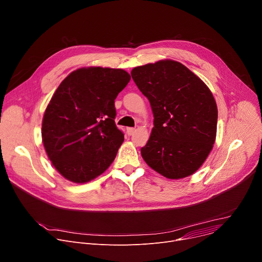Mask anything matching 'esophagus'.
Returning a JSON list of instances; mask_svg holds the SVG:
<instances>
[{"label":"esophagus","instance_id":"1","mask_svg":"<svg viewBox=\"0 0 262 262\" xmlns=\"http://www.w3.org/2000/svg\"><path fill=\"white\" fill-rule=\"evenodd\" d=\"M134 132H135V128H127L128 135H132Z\"/></svg>","mask_w":262,"mask_h":262}]
</instances>
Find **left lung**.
<instances>
[{
	"label": "left lung",
	"mask_w": 262,
	"mask_h": 262,
	"mask_svg": "<svg viewBox=\"0 0 262 262\" xmlns=\"http://www.w3.org/2000/svg\"><path fill=\"white\" fill-rule=\"evenodd\" d=\"M134 83L150 102L154 120L140 150L149 167L170 179L196 172L211 152L218 111L207 85L172 59L135 67Z\"/></svg>",
	"instance_id": "obj_1"
}]
</instances>
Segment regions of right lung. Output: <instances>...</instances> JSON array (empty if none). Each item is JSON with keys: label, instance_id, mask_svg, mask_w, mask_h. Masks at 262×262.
<instances>
[{"label": "right lung", "instance_id": "1", "mask_svg": "<svg viewBox=\"0 0 262 262\" xmlns=\"http://www.w3.org/2000/svg\"><path fill=\"white\" fill-rule=\"evenodd\" d=\"M130 79L123 69L80 68L54 92L43 117V144L54 168L70 182H90L113 163L124 142L114 122V100Z\"/></svg>", "mask_w": 262, "mask_h": 262}]
</instances>
